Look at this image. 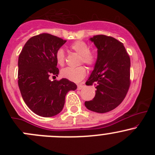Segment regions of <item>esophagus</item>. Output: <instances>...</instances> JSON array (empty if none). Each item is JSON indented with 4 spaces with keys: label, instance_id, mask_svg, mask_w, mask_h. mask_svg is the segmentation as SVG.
I'll use <instances>...</instances> for the list:
<instances>
[{
    "label": "esophagus",
    "instance_id": "1",
    "mask_svg": "<svg viewBox=\"0 0 155 155\" xmlns=\"http://www.w3.org/2000/svg\"><path fill=\"white\" fill-rule=\"evenodd\" d=\"M84 87H85V85H84L83 84H79V85H77V88H78V90H80V89L83 88Z\"/></svg>",
    "mask_w": 155,
    "mask_h": 155
}]
</instances>
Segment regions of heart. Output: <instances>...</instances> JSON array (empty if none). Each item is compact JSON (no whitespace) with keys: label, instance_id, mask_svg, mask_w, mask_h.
Wrapping results in <instances>:
<instances>
[{"label":"heart","instance_id":"obj_1","mask_svg":"<svg viewBox=\"0 0 155 155\" xmlns=\"http://www.w3.org/2000/svg\"><path fill=\"white\" fill-rule=\"evenodd\" d=\"M70 48L80 54L81 58L79 63H83L87 66H94L97 61V54L94 51H89L90 48L86 43L83 41H76L70 45ZM56 60L58 64L61 66L64 65L65 61V54L63 48H59L56 51ZM61 74L65 79L73 82H79L85 78L86 75V69L83 66L78 68H66L61 70Z\"/></svg>","mask_w":155,"mask_h":155}]
</instances>
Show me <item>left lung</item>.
I'll list each match as a JSON object with an SVG mask.
<instances>
[{
	"label": "left lung",
	"mask_w": 155,
	"mask_h": 155,
	"mask_svg": "<svg viewBox=\"0 0 155 155\" xmlns=\"http://www.w3.org/2000/svg\"><path fill=\"white\" fill-rule=\"evenodd\" d=\"M97 48L94 68L86 82L97 88L92 101H85L87 109L105 113L115 109L129 89L130 60L122 43L106 35L90 38Z\"/></svg>",
	"instance_id": "8db88e82"
}]
</instances>
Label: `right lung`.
Masks as SVG:
<instances>
[{
	"mask_svg": "<svg viewBox=\"0 0 155 155\" xmlns=\"http://www.w3.org/2000/svg\"><path fill=\"white\" fill-rule=\"evenodd\" d=\"M66 42L49 34H39L28 40L18 56V84L21 97L29 109L40 116L60 113L68 92L77 88L68 79H48L51 75H58L56 51Z\"/></svg>",
	"mask_w": 155,
	"mask_h": 155,
	"instance_id": "add662e5",
	"label": "right lung"
}]
</instances>
